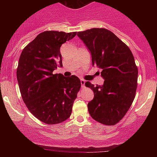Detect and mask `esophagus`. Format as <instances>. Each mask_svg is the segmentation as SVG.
Listing matches in <instances>:
<instances>
[{"label":"esophagus","mask_w":157,"mask_h":157,"mask_svg":"<svg viewBox=\"0 0 157 157\" xmlns=\"http://www.w3.org/2000/svg\"><path fill=\"white\" fill-rule=\"evenodd\" d=\"M80 83H81V86H82V88H84L85 87V83H86V81H85L83 79H81Z\"/></svg>","instance_id":"obj_1"}]
</instances>
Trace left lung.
I'll return each instance as SVG.
<instances>
[{
	"label": "left lung",
	"mask_w": 157,
	"mask_h": 157,
	"mask_svg": "<svg viewBox=\"0 0 157 157\" xmlns=\"http://www.w3.org/2000/svg\"><path fill=\"white\" fill-rule=\"evenodd\" d=\"M92 58V66L102 70V86L87 81L94 97L88 103L91 117L106 125H113L123 118L134 100L138 68L130 48L113 32L103 28L79 32Z\"/></svg>",
	"instance_id": "obj_1"
}]
</instances>
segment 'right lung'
<instances>
[{
	"mask_svg": "<svg viewBox=\"0 0 157 157\" xmlns=\"http://www.w3.org/2000/svg\"><path fill=\"white\" fill-rule=\"evenodd\" d=\"M77 32L46 31L23 49L17 79L23 102L36 118L46 124H58L71 116L80 91L78 77H64L53 71L62 67L60 47Z\"/></svg>",
	"mask_w": 157,
	"mask_h": 157,
	"instance_id": "right-lung-1",
	"label": "right lung"
}]
</instances>
